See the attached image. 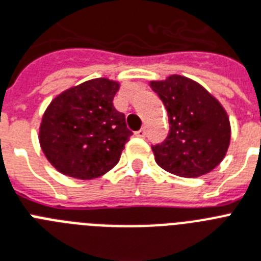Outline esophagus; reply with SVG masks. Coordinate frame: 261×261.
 Here are the masks:
<instances>
[{
	"mask_svg": "<svg viewBox=\"0 0 261 261\" xmlns=\"http://www.w3.org/2000/svg\"><path fill=\"white\" fill-rule=\"evenodd\" d=\"M135 135L137 136V137H145V135H146L145 129H140V130L135 132Z\"/></svg>",
	"mask_w": 261,
	"mask_h": 261,
	"instance_id": "obj_1",
	"label": "esophagus"
}]
</instances>
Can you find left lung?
<instances>
[{"label": "left lung", "mask_w": 261, "mask_h": 261, "mask_svg": "<svg viewBox=\"0 0 261 261\" xmlns=\"http://www.w3.org/2000/svg\"><path fill=\"white\" fill-rule=\"evenodd\" d=\"M169 117V133L152 145L154 160L180 177H199L220 164L231 140V125L220 102L187 77L152 81Z\"/></svg>", "instance_id": "left-lung-1"}]
</instances>
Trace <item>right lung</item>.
I'll use <instances>...</instances> for the list:
<instances>
[{"mask_svg": "<svg viewBox=\"0 0 261 261\" xmlns=\"http://www.w3.org/2000/svg\"><path fill=\"white\" fill-rule=\"evenodd\" d=\"M118 84L94 79L51 101L40 126L42 152L58 172L90 180L120 160L132 130L113 105Z\"/></svg>", "mask_w": 261, "mask_h": 261, "instance_id": "obj_1", "label": "right lung"}]
</instances>
